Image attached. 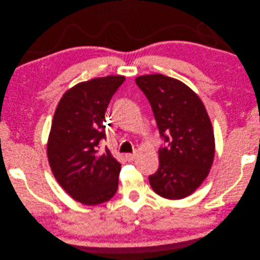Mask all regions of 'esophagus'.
<instances>
[{"label": "esophagus", "mask_w": 260, "mask_h": 260, "mask_svg": "<svg viewBox=\"0 0 260 260\" xmlns=\"http://www.w3.org/2000/svg\"><path fill=\"white\" fill-rule=\"evenodd\" d=\"M135 157H137V154L135 153H127L126 154V158H127V160H129V162H133Z\"/></svg>", "instance_id": "1"}]
</instances>
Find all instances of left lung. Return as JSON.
Segmentation results:
<instances>
[{"mask_svg":"<svg viewBox=\"0 0 260 260\" xmlns=\"http://www.w3.org/2000/svg\"><path fill=\"white\" fill-rule=\"evenodd\" d=\"M152 108L160 138L159 165L149 176L154 192L170 200L191 194L209 174L215 155L211 119L201 100L182 81L162 74L135 78Z\"/></svg>","mask_w":260,"mask_h":260,"instance_id":"obj_1","label":"left lung"}]
</instances>
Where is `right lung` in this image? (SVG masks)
Masks as SVG:
<instances>
[{"instance_id":"1","label":"right lung","mask_w":260,"mask_h":260,"mask_svg":"<svg viewBox=\"0 0 260 260\" xmlns=\"http://www.w3.org/2000/svg\"><path fill=\"white\" fill-rule=\"evenodd\" d=\"M107 76L80 82L67 91L55 111L47 142V157L57 182L73 199L97 205L109 201L118 187L120 163L108 148L105 113L125 81Z\"/></svg>"}]
</instances>
